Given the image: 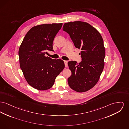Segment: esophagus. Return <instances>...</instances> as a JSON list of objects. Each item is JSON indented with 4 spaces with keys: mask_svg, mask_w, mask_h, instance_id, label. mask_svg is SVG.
<instances>
[{
    "mask_svg": "<svg viewBox=\"0 0 129 129\" xmlns=\"http://www.w3.org/2000/svg\"><path fill=\"white\" fill-rule=\"evenodd\" d=\"M64 63H65V67H68V61H64Z\"/></svg>",
    "mask_w": 129,
    "mask_h": 129,
    "instance_id": "esophagus-1",
    "label": "esophagus"
}]
</instances>
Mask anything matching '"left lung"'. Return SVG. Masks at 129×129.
Returning <instances> with one entry per match:
<instances>
[{
    "label": "left lung",
    "mask_w": 129,
    "mask_h": 129,
    "mask_svg": "<svg viewBox=\"0 0 129 129\" xmlns=\"http://www.w3.org/2000/svg\"><path fill=\"white\" fill-rule=\"evenodd\" d=\"M63 30L68 34L76 48L81 50V62H68L72 72L68 78L69 85L77 92L88 91L97 83L103 70L105 56L103 40L96 29L84 22L65 23Z\"/></svg>",
    "instance_id": "left-lung-1"
}]
</instances>
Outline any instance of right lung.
<instances>
[{
	"label": "right lung",
	"mask_w": 129,
	"mask_h": 129,
	"mask_svg": "<svg viewBox=\"0 0 129 129\" xmlns=\"http://www.w3.org/2000/svg\"><path fill=\"white\" fill-rule=\"evenodd\" d=\"M62 23L39 25L31 28L19 47L20 68L29 85L39 90L51 88L64 69V61L45 56L47 51H53V42Z\"/></svg>",
	"instance_id": "obj_1"
}]
</instances>
